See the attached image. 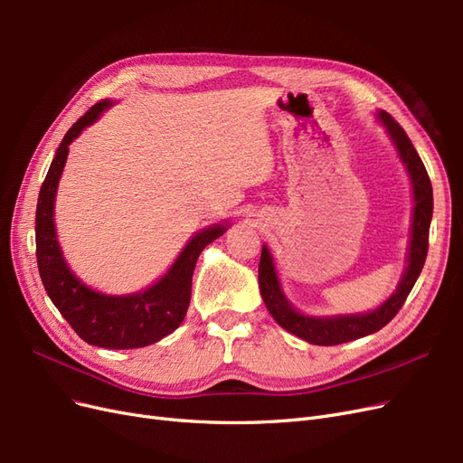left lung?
Returning a JSON list of instances; mask_svg holds the SVG:
<instances>
[{
  "instance_id": "obj_1",
  "label": "left lung",
  "mask_w": 463,
  "mask_h": 463,
  "mask_svg": "<svg viewBox=\"0 0 463 463\" xmlns=\"http://www.w3.org/2000/svg\"><path fill=\"white\" fill-rule=\"evenodd\" d=\"M378 119L383 121L392 143H394L400 160L405 164V170L411 179L413 189V220H411V241L408 253V266L400 279L398 289L374 311L361 315H338V317H307L291 307L286 299L282 286L276 274V266L270 250L262 245L260 262H259V288L264 299L266 309L279 326L288 332L296 334L298 338L315 344V345H338L352 342L363 335H369L386 326L396 317L402 305L408 299L413 289L429 250V228L432 218V185L425 165L413 148L410 137L400 128V123L386 114L384 109L378 111Z\"/></svg>"
}]
</instances>
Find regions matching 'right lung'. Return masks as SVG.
Listing matches in <instances>:
<instances>
[{"instance_id": "right-lung-1", "label": "right lung", "mask_w": 463, "mask_h": 463, "mask_svg": "<svg viewBox=\"0 0 463 463\" xmlns=\"http://www.w3.org/2000/svg\"><path fill=\"white\" fill-rule=\"evenodd\" d=\"M111 104H114L111 100L94 104L65 133L61 145L55 150L36 204V260L42 284L52 303L82 340L106 349H135L162 340L184 322L191 301L194 264L203 249L218 240L226 232V226L214 223L199 232L181 250L172 269L145 291L131 296H106L80 282L67 266L55 235V191H58L69 145Z\"/></svg>"}]
</instances>
